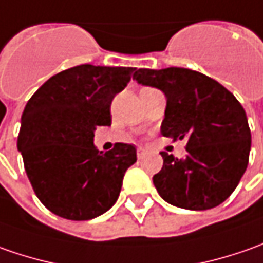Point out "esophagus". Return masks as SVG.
I'll list each match as a JSON object with an SVG mask.
<instances>
[{
    "label": "esophagus",
    "instance_id": "1",
    "mask_svg": "<svg viewBox=\"0 0 263 263\" xmlns=\"http://www.w3.org/2000/svg\"><path fill=\"white\" fill-rule=\"evenodd\" d=\"M145 153H147V151H145V148H142V147H138V148H137V156H138V159H142V157L145 156Z\"/></svg>",
    "mask_w": 263,
    "mask_h": 263
}]
</instances>
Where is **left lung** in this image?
<instances>
[{"mask_svg":"<svg viewBox=\"0 0 263 263\" xmlns=\"http://www.w3.org/2000/svg\"><path fill=\"white\" fill-rule=\"evenodd\" d=\"M134 80L166 96L161 134L187 140L185 159L160 153L163 167L153 176L160 196L192 211L224 202L249 163L252 137L239 100L218 81L187 68H140Z\"/></svg>","mask_w":263,"mask_h":263,"instance_id":"1","label":"left lung"}]
</instances>
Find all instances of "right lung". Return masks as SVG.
Here are the masks:
<instances>
[{
  "label": "right lung",
  "mask_w": 263,
  "mask_h": 263,
  "mask_svg": "<svg viewBox=\"0 0 263 263\" xmlns=\"http://www.w3.org/2000/svg\"><path fill=\"white\" fill-rule=\"evenodd\" d=\"M134 71L90 64L65 69L24 107L17 148L36 196L62 218L84 221L110 210L137 161L132 144L118 142L107 153L93 144L96 128L112 122L110 103Z\"/></svg>",
  "instance_id": "obj_1"
}]
</instances>
